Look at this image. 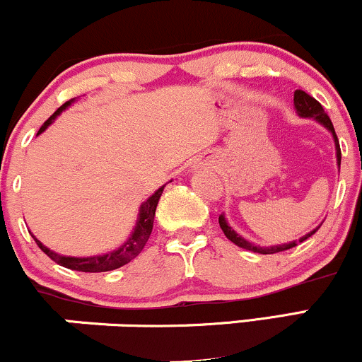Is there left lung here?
Wrapping results in <instances>:
<instances>
[{
	"label": "left lung",
	"instance_id": "1",
	"mask_svg": "<svg viewBox=\"0 0 362 362\" xmlns=\"http://www.w3.org/2000/svg\"><path fill=\"white\" fill-rule=\"evenodd\" d=\"M294 110H296V114L300 115L303 119H313L317 120L318 124H322L323 127L327 129L328 132L332 134V138H334V144H335V155H337V165H339V170H340V146H339V139H337V134H335V129H334V124H332V120L328 115L325 114V110H323V107L320 105V102L315 100L313 97H310L306 91L303 90H296L294 91ZM219 226H221L223 233L226 235V238L230 240V242H233L235 245H238L240 248H245V250H250V252H257V253H262V255H267V253H277V252H284V250H289V248L296 247L298 243L305 242L306 238H310L311 235L317 233V230L322 224H318L317 228H315L313 231H310L308 235L301 236L300 240H294V242H289V243H281V245H271V247H260V245H255L252 242H248V240H245L242 235H238L233 228L230 226V223L226 221V218H224V214L219 216Z\"/></svg>",
	"mask_w": 362,
	"mask_h": 362
}]
</instances>
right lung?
I'll return each mask as SVG.
<instances>
[{
	"mask_svg": "<svg viewBox=\"0 0 362 362\" xmlns=\"http://www.w3.org/2000/svg\"><path fill=\"white\" fill-rule=\"evenodd\" d=\"M73 102H76V98H71L69 102H66L64 105H61L54 114L49 117L45 122L42 124V127L39 129L37 136L42 134V132L47 129L54 120L57 119V115H61L62 112L68 109ZM165 185H161L160 189L156 190L155 194H151L146 201L143 202L139 207V214H138V221H136V226L132 228L131 235L127 236V240L122 245H119L117 248L114 250L107 252V253H98V255H91V257H71V255H61V253L51 250L47 248L42 242L39 240H34L39 245V248L42 250L45 255L51 257V259L56 262V264L62 265V267H68L71 271H80V272H109V271H115V269L122 267L131 262L132 259L139 255L141 250L146 245L149 235L153 231V219H155V211L158 206V201H160L161 194H163Z\"/></svg>",
	"mask_w": 362,
	"mask_h": 362,
	"instance_id": "1",
	"label": "right lung"
}]
</instances>
